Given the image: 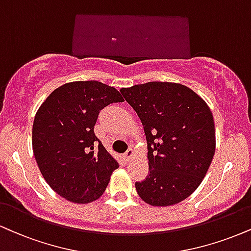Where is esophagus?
I'll list each match as a JSON object with an SVG mask.
<instances>
[{
    "label": "esophagus",
    "instance_id": "1",
    "mask_svg": "<svg viewBox=\"0 0 251 251\" xmlns=\"http://www.w3.org/2000/svg\"><path fill=\"white\" fill-rule=\"evenodd\" d=\"M134 151L132 150V149H129V150H127V152L125 153V158H126V160H127V161H131L132 159L134 158Z\"/></svg>",
    "mask_w": 251,
    "mask_h": 251
}]
</instances>
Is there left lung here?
I'll use <instances>...</instances> for the list:
<instances>
[{"mask_svg":"<svg viewBox=\"0 0 251 251\" xmlns=\"http://www.w3.org/2000/svg\"><path fill=\"white\" fill-rule=\"evenodd\" d=\"M140 118L147 140L149 175L135 182L138 195L153 207L191 196L206 176L215 153L213 113L188 86L150 81L120 90Z\"/></svg>","mask_w":251,"mask_h":251,"instance_id":"1","label":"left lung"}]
</instances>
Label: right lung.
Listing matches in <instances>:
<instances>
[{"label": "right lung", "mask_w": 251, "mask_h": 251, "mask_svg": "<svg viewBox=\"0 0 251 251\" xmlns=\"http://www.w3.org/2000/svg\"><path fill=\"white\" fill-rule=\"evenodd\" d=\"M124 101L117 89L97 80L66 83L36 112L32 152L39 171L57 194L86 204L104 194L119 164L95 135L99 111ZM99 147L95 149V141Z\"/></svg>", "instance_id": "obj_1"}]
</instances>
